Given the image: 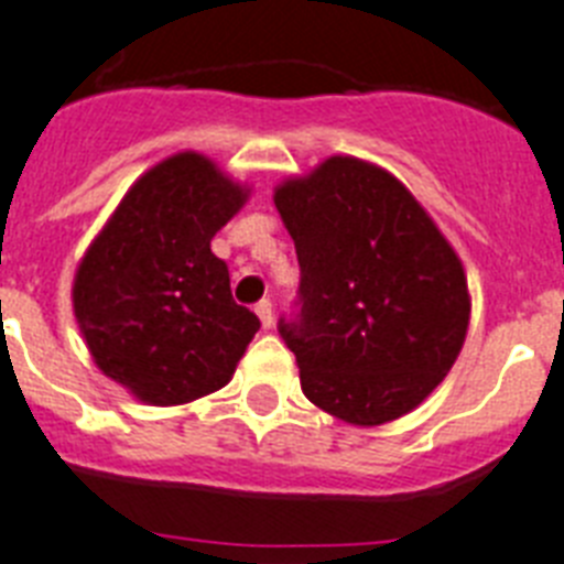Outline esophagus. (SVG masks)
<instances>
[{"label":"esophagus","mask_w":564,"mask_h":564,"mask_svg":"<svg viewBox=\"0 0 564 564\" xmlns=\"http://www.w3.org/2000/svg\"><path fill=\"white\" fill-rule=\"evenodd\" d=\"M254 312H258L260 324L267 326V329L274 324V310H272V301H269V297L258 301V304H254Z\"/></svg>","instance_id":"obj_1"}]
</instances>
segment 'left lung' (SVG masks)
<instances>
[{"label": "left lung", "mask_w": 564, "mask_h": 564, "mask_svg": "<svg viewBox=\"0 0 564 564\" xmlns=\"http://www.w3.org/2000/svg\"><path fill=\"white\" fill-rule=\"evenodd\" d=\"M301 286L278 333L301 390L349 424L410 413L451 372L470 321L462 260L399 180L329 158L274 192Z\"/></svg>", "instance_id": "obj_1"}]
</instances>
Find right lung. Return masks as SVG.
<instances>
[{
    "mask_svg": "<svg viewBox=\"0 0 564 564\" xmlns=\"http://www.w3.org/2000/svg\"><path fill=\"white\" fill-rule=\"evenodd\" d=\"M246 188L183 151L137 180L74 278V315L94 361L140 401L169 406L229 384L260 329L235 304L212 238Z\"/></svg>",
    "mask_w": 564,
    "mask_h": 564,
    "instance_id": "1",
    "label": "right lung"
}]
</instances>
